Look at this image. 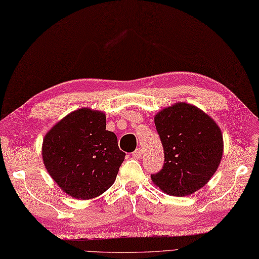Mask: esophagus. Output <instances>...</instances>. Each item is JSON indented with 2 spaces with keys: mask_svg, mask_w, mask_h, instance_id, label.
<instances>
[{
  "mask_svg": "<svg viewBox=\"0 0 259 259\" xmlns=\"http://www.w3.org/2000/svg\"><path fill=\"white\" fill-rule=\"evenodd\" d=\"M142 156H144V150H142L141 148H138V149H137V150L133 153V157H134L135 159H139V158H141Z\"/></svg>",
  "mask_w": 259,
  "mask_h": 259,
  "instance_id": "1",
  "label": "esophagus"
}]
</instances>
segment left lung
<instances>
[{
    "instance_id": "left-lung-1",
    "label": "left lung",
    "mask_w": 259,
    "mask_h": 259,
    "mask_svg": "<svg viewBox=\"0 0 259 259\" xmlns=\"http://www.w3.org/2000/svg\"><path fill=\"white\" fill-rule=\"evenodd\" d=\"M164 164L151 180L164 194L188 196L217 171L224 152L222 130L210 115L192 104L177 102L155 115Z\"/></svg>"
}]
</instances>
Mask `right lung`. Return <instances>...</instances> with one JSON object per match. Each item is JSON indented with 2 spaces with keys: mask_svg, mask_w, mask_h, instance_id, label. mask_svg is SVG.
I'll return each instance as SVG.
<instances>
[{
  "mask_svg": "<svg viewBox=\"0 0 259 259\" xmlns=\"http://www.w3.org/2000/svg\"><path fill=\"white\" fill-rule=\"evenodd\" d=\"M125 153L106 130V113L81 108L65 115L45 136L42 158L51 178L65 194L92 199L114 183Z\"/></svg>",
  "mask_w": 259,
  "mask_h": 259,
  "instance_id": "right-lung-1",
  "label": "right lung"
}]
</instances>
